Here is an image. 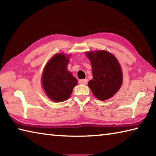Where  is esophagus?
I'll list each match as a JSON object with an SVG mask.
<instances>
[{"mask_svg":"<svg viewBox=\"0 0 156 156\" xmlns=\"http://www.w3.org/2000/svg\"><path fill=\"white\" fill-rule=\"evenodd\" d=\"M88 83V80L87 79H83V80H79V83L80 84H84V85H86Z\"/></svg>","mask_w":156,"mask_h":156,"instance_id":"esophagus-1","label":"esophagus"}]
</instances>
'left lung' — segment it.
Listing matches in <instances>:
<instances>
[{
  "instance_id": "1",
  "label": "left lung",
  "mask_w": 156,
  "mask_h": 156,
  "mask_svg": "<svg viewBox=\"0 0 156 156\" xmlns=\"http://www.w3.org/2000/svg\"><path fill=\"white\" fill-rule=\"evenodd\" d=\"M91 61L93 79L88 83L92 93L100 100L112 98L122 84V73L116 58L105 50L86 53Z\"/></svg>"
}]
</instances>
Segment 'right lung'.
Masks as SVG:
<instances>
[{
	"label": "right lung",
	"mask_w": 156,
	"mask_h": 156,
	"mask_svg": "<svg viewBox=\"0 0 156 156\" xmlns=\"http://www.w3.org/2000/svg\"><path fill=\"white\" fill-rule=\"evenodd\" d=\"M69 58L64 54H57L50 59L43 70L42 84L47 96L54 102L67 100L78 81L67 70Z\"/></svg>",
	"instance_id": "1"
}]
</instances>
